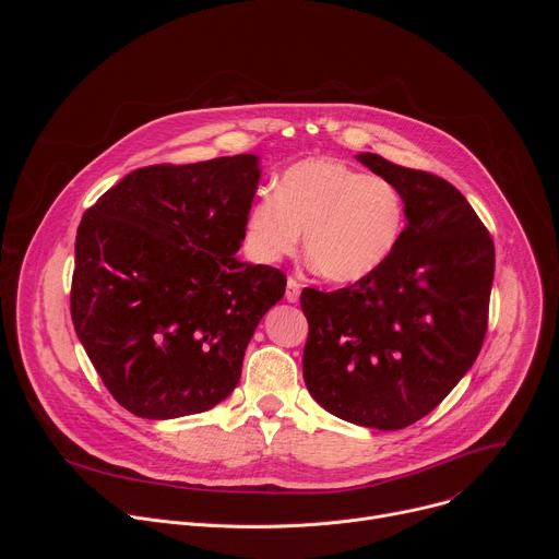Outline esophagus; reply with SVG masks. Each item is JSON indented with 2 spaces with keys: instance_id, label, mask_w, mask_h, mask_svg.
<instances>
[{
  "instance_id": "obj_1",
  "label": "esophagus",
  "mask_w": 559,
  "mask_h": 559,
  "mask_svg": "<svg viewBox=\"0 0 559 559\" xmlns=\"http://www.w3.org/2000/svg\"><path fill=\"white\" fill-rule=\"evenodd\" d=\"M298 296H300V283H298L294 276H289V278H287V287H285V298H287L289 302H296Z\"/></svg>"
}]
</instances>
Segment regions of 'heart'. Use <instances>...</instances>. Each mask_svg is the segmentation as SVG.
Listing matches in <instances>:
<instances>
[{
	"label": "heart",
	"mask_w": 559,
	"mask_h": 559,
	"mask_svg": "<svg viewBox=\"0 0 559 559\" xmlns=\"http://www.w3.org/2000/svg\"><path fill=\"white\" fill-rule=\"evenodd\" d=\"M407 199L386 177L365 175L330 156L289 166L274 194L257 199L246 216V243L261 263L292 257L305 231V252L318 276L356 283L376 274L401 246Z\"/></svg>",
	"instance_id": "b5f03b06"
}]
</instances>
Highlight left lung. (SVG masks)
Returning a JSON list of instances; mask_svg holds the SVG:
<instances>
[{"label":"left lung","instance_id":"obj_1","mask_svg":"<svg viewBox=\"0 0 559 559\" xmlns=\"http://www.w3.org/2000/svg\"><path fill=\"white\" fill-rule=\"evenodd\" d=\"M358 162L403 188L407 229L376 274L336 292L302 289V378L330 414L397 431L433 412L480 354L496 248L449 181L371 152Z\"/></svg>","mask_w":559,"mask_h":559}]
</instances>
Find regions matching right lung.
Masks as SVG:
<instances>
[{
    "mask_svg": "<svg viewBox=\"0 0 559 559\" xmlns=\"http://www.w3.org/2000/svg\"><path fill=\"white\" fill-rule=\"evenodd\" d=\"M254 154L139 168L76 227L70 316L115 401L168 420L218 405L285 274L234 254L259 188Z\"/></svg>",
    "mask_w": 559,
    "mask_h": 559,
    "instance_id": "1",
    "label": "right lung"
}]
</instances>
